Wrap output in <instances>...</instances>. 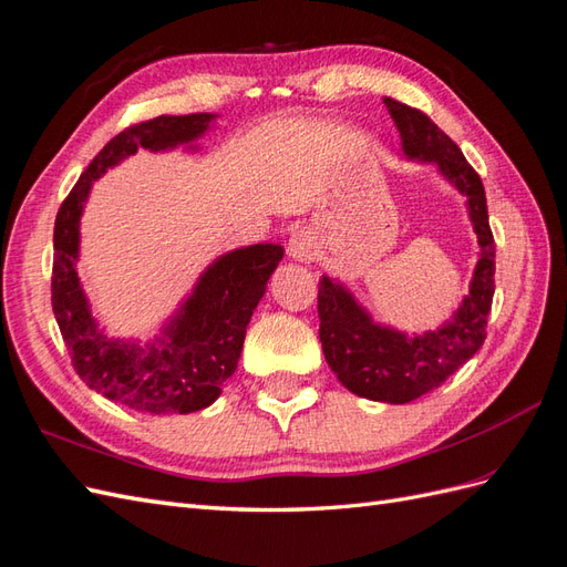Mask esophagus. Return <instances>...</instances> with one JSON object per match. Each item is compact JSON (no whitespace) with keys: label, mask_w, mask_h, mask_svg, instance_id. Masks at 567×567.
<instances>
[{"label":"esophagus","mask_w":567,"mask_h":567,"mask_svg":"<svg viewBox=\"0 0 567 567\" xmlns=\"http://www.w3.org/2000/svg\"><path fill=\"white\" fill-rule=\"evenodd\" d=\"M288 255L300 261H310L317 255V238L308 228L296 230L291 240H288Z\"/></svg>","instance_id":"obj_1"}]
</instances>
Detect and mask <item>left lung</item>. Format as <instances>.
I'll return each mask as SVG.
<instances>
[{
	"label": "left lung",
	"instance_id": "8db88e82",
	"mask_svg": "<svg viewBox=\"0 0 567 567\" xmlns=\"http://www.w3.org/2000/svg\"><path fill=\"white\" fill-rule=\"evenodd\" d=\"M402 134L409 158L435 163L450 183L466 197L481 257L468 296L450 322L435 331L409 337L375 324L341 284L322 276L317 291L320 341L329 368L349 392L372 402L406 404L440 388L486 341L488 312L495 291V240L488 226L486 192L478 173L460 146L421 110L384 99Z\"/></svg>",
	"mask_w": 567,
	"mask_h": 567
}]
</instances>
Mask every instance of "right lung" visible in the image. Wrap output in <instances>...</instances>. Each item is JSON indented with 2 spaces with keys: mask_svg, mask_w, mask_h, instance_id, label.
I'll list each match as a JSON object with an SVG mask.
<instances>
[{
  "mask_svg": "<svg viewBox=\"0 0 567 567\" xmlns=\"http://www.w3.org/2000/svg\"><path fill=\"white\" fill-rule=\"evenodd\" d=\"M214 117L161 115L132 124L89 163L54 218L52 310L76 375L110 402L142 413H192L216 402L238 368L247 322L279 267L284 247L259 243L218 257L163 329V339L140 347L107 339L95 327L76 274L79 220L91 183L107 168L140 148L165 151L195 142Z\"/></svg>",
  "mask_w": 567,
  "mask_h": 567,
  "instance_id": "add662e5",
  "label": "right lung"
}]
</instances>
